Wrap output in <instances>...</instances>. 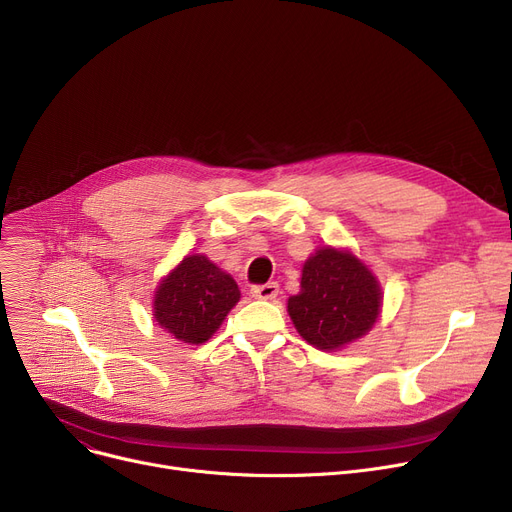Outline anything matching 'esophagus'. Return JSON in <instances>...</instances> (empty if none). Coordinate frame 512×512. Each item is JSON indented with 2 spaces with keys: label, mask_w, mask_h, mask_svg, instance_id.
<instances>
[{
  "label": "esophagus",
  "mask_w": 512,
  "mask_h": 512,
  "mask_svg": "<svg viewBox=\"0 0 512 512\" xmlns=\"http://www.w3.org/2000/svg\"><path fill=\"white\" fill-rule=\"evenodd\" d=\"M251 294L255 299H276L278 297V284L276 282H267V284H259L251 288Z\"/></svg>",
  "instance_id": "34e87169"
}]
</instances>
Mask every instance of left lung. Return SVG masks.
<instances>
[{
    "mask_svg": "<svg viewBox=\"0 0 512 512\" xmlns=\"http://www.w3.org/2000/svg\"><path fill=\"white\" fill-rule=\"evenodd\" d=\"M380 303L382 290L367 267L348 251L326 247L305 261L288 313L309 344L334 351L369 332Z\"/></svg>",
    "mask_w": 512,
    "mask_h": 512,
    "instance_id": "left-lung-1",
    "label": "left lung"
}]
</instances>
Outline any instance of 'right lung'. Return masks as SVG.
<instances>
[{
  "mask_svg": "<svg viewBox=\"0 0 512 512\" xmlns=\"http://www.w3.org/2000/svg\"><path fill=\"white\" fill-rule=\"evenodd\" d=\"M238 299L240 290L226 272L205 255H191L159 284L155 321L178 340L201 344L222 326Z\"/></svg>",
  "mask_w": 512,
  "mask_h": 512,
  "instance_id": "1",
  "label": "right lung"
}]
</instances>
